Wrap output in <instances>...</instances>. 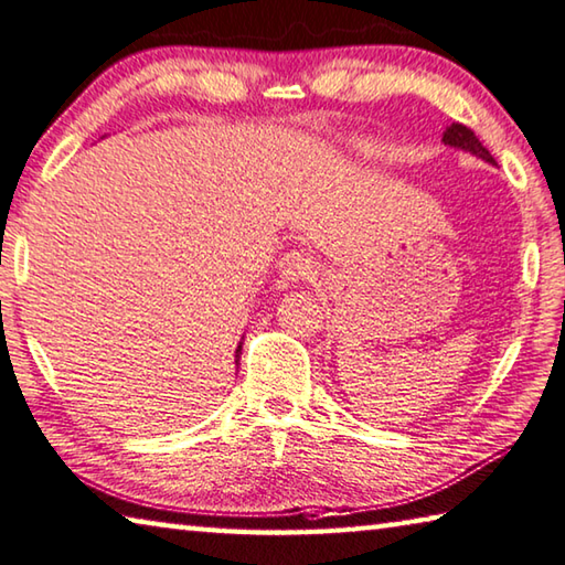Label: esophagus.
<instances>
[{
  "label": "esophagus",
  "mask_w": 565,
  "mask_h": 565,
  "mask_svg": "<svg viewBox=\"0 0 565 565\" xmlns=\"http://www.w3.org/2000/svg\"><path fill=\"white\" fill-rule=\"evenodd\" d=\"M277 270H280L285 282H298V280H312L318 275V263L312 260L310 255L300 250H290L280 257L277 263Z\"/></svg>",
  "instance_id": "34e87169"
}]
</instances>
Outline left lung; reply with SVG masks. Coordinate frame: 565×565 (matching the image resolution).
I'll return each mask as SVG.
<instances>
[{
	"label": "left lung",
	"instance_id": "left-lung-1",
	"mask_svg": "<svg viewBox=\"0 0 565 565\" xmlns=\"http://www.w3.org/2000/svg\"><path fill=\"white\" fill-rule=\"evenodd\" d=\"M444 143L447 146H454V148H461V151H469L473 156L483 158L487 163H497L493 161V156L487 151V148L481 146V141L477 138V134L471 131V128H467L463 124H451L447 131H444Z\"/></svg>",
	"mask_w": 565,
	"mask_h": 565
}]
</instances>
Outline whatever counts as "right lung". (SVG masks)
Masks as SVG:
<instances>
[{"instance_id": "obj_1", "label": "right lung", "mask_w": 565, "mask_h": 565, "mask_svg": "<svg viewBox=\"0 0 565 565\" xmlns=\"http://www.w3.org/2000/svg\"><path fill=\"white\" fill-rule=\"evenodd\" d=\"M241 350H243V342H241V344H237V350H235V364H237V362H241Z\"/></svg>"}]
</instances>
